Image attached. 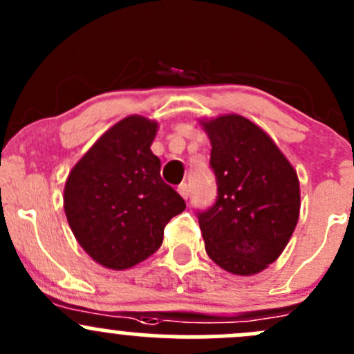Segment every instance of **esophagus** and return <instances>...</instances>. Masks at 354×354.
Here are the masks:
<instances>
[{
    "label": "esophagus",
    "instance_id": "esophagus-1",
    "mask_svg": "<svg viewBox=\"0 0 354 354\" xmlns=\"http://www.w3.org/2000/svg\"><path fill=\"white\" fill-rule=\"evenodd\" d=\"M178 192H180V195H181V197H183L185 200L190 197V187H188L187 183L180 185V188H178Z\"/></svg>",
    "mask_w": 354,
    "mask_h": 354
}]
</instances>
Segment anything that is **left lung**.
I'll list each match as a JSON object with an SVG mask.
<instances>
[{
	"label": "left lung",
	"mask_w": 354,
	"mask_h": 354,
	"mask_svg": "<svg viewBox=\"0 0 354 354\" xmlns=\"http://www.w3.org/2000/svg\"><path fill=\"white\" fill-rule=\"evenodd\" d=\"M209 137L217 200L198 212L205 252L234 276L276 262L298 224L299 181L272 138L240 114L200 120Z\"/></svg>",
	"instance_id": "left-lung-1"
}]
</instances>
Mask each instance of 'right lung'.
Listing matches in <instances>:
<instances>
[{
  "instance_id": "add662e5",
  "label": "right lung",
  "mask_w": 354,
  "mask_h": 354,
  "mask_svg": "<svg viewBox=\"0 0 354 354\" xmlns=\"http://www.w3.org/2000/svg\"><path fill=\"white\" fill-rule=\"evenodd\" d=\"M157 121L131 114L95 140L70 171L63 207L78 245L106 269L124 270L156 253L185 200L162 181L151 145Z\"/></svg>"
}]
</instances>
